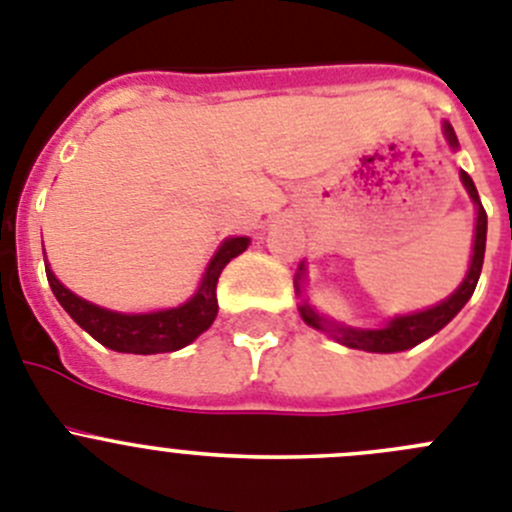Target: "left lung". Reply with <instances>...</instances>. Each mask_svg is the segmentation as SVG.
Returning <instances> with one entry per match:
<instances>
[{"label":"left lung","mask_w":512,"mask_h":512,"mask_svg":"<svg viewBox=\"0 0 512 512\" xmlns=\"http://www.w3.org/2000/svg\"><path fill=\"white\" fill-rule=\"evenodd\" d=\"M446 140H449L451 147H457V135L451 130V124H444ZM462 183L464 188L469 191L472 201L477 204V229H474V252H472V265H469V273L464 278V283L459 285L444 303L439 306L428 308V311L421 313H411V316H398V319L390 321L385 329H367V331H357V329H344V326H330L324 331H329L334 336L336 342L344 344L349 349H365V352H403V349H411L416 344H421L423 339L428 336H434L436 331L444 329L454 316L464 308V303L472 298L474 288H477V280H480L482 273V262H485V242H487V214L480 204V193L474 188V181L462 170ZM298 290V285H296ZM301 316L308 326L313 329H323L324 321L319 313L313 311L308 303L301 306Z\"/></svg>","instance_id":"left-lung-1"}]
</instances>
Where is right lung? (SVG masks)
Here are the masks:
<instances>
[{
    "label": "right lung",
    "instance_id": "1",
    "mask_svg": "<svg viewBox=\"0 0 512 512\" xmlns=\"http://www.w3.org/2000/svg\"><path fill=\"white\" fill-rule=\"evenodd\" d=\"M247 245H250L247 237L227 239L216 250V255L211 257L204 280H201L196 296L188 303L178 308H168V311L135 313V316L107 311V308H99L94 303L84 301V298H78L76 293H71L61 280L50 273V267H45V275H48L53 296L66 308L68 316L104 347L127 354L176 352V349L191 344L196 336L204 334L214 324L216 311H219V303H216L219 275H222V270L232 257L242 255L247 250Z\"/></svg>",
    "mask_w": 512,
    "mask_h": 512
}]
</instances>
